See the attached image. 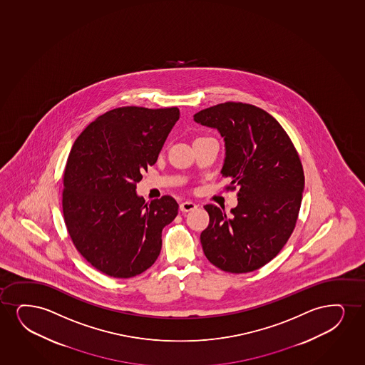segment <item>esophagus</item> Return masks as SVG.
<instances>
[{"instance_id":"esophagus-1","label":"esophagus","mask_w":365,"mask_h":365,"mask_svg":"<svg viewBox=\"0 0 365 365\" xmlns=\"http://www.w3.org/2000/svg\"><path fill=\"white\" fill-rule=\"evenodd\" d=\"M196 208H197V205L191 202V201H184V202L180 203V210L182 212H190V211H194Z\"/></svg>"}]
</instances>
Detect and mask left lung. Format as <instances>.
I'll use <instances>...</instances> for the list:
<instances>
[{
    "mask_svg": "<svg viewBox=\"0 0 365 365\" xmlns=\"http://www.w3.org/2000/svg\"><path fill=\"white\" fill-rule=\"evenodd\" d=\"M196 123L216 128L225 140L222 176L238 189L231 213L206 205L203 253L223 272L262 268L287 245L300 211L304 176L294 144L268 112L242 102H225L194 115Z\"/></svg>",
    "mask_w": 365,
    "mask_h": 365,
    "instance_id": "8db88e82",
    "label": "left lung"
}]
</instances>
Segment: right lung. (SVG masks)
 Instances as JSON below:
<instances>
[{"mask_svg":"<svg viewBox=\"0 0 365 365\" xmlns=\"http://www.w3.org/2000/svg\"><path fill=\"white\" fill-rule=\"evenodd\" d=\"M179 117L178 107L115 108L91 122L70 150L65 225L78 253L108 277L139 275L160 254L163 228L179 205L168 195L145 203L135 189Z\"/></svg>","mask_w":365,"mask_h":365,"instance_id":"add662e5","label":"right lung"}]
</instances>
